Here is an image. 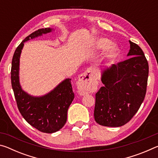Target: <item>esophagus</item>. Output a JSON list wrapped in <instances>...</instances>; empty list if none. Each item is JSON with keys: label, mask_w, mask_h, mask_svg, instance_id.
Returning a JSON list of instances; mask_svg holds the SVG:
<instances>
[{"label": "esophagus", "mask_w": 158, "mask_h": 158, "mask_svg": "<svg viewBox=\"0 0 158 158\" xmlns=\"http://www.w3.org/2000/svg\"><path fill=\"white\" fill-rule=\"evenodd\" d=\"M97 85L96 77L93 69H87L80 76L78 81V89L81 95L93 91Z\"/></svg>", "instance_id": "obj_1"}]
</instances>
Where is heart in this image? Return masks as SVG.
<instances>
[{
    "label": "heart",
    "mask_w": 158,
    "mask_h": 158,
    "mask_svg": "<svg viewBox=\"0 0 158 158\" xmlns=\"http://www.w3.org/2000/svg\"><path fill=\"white\" fill-rule=\"evenodd\" d=\"M112 45V42L107 38H100L95 41L94 46L97 49H108ZM118 49L116 47H113L110 51L109 54L113 56L117 52Z\"/></svg>",
    "instance_id": "heart-1"
}]
</instances>
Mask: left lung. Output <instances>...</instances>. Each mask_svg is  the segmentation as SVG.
I'll return each mask as SVG.
<instances>
[{
  "mask_svg": "<svg viewBox=\"0 0 158 158\" xmlns=\"http://www.w3.org/2000/svg\"><path fill=\"white\" fill-rule=\"evenodd\" d=\"M128 59L102 72L105 85L95 94L94 118L99 125L120 127L129 122L145 98L148 63L140 47L129 41Z\"/></svg>",
  "mask_w": 158,
  "mask_h": 158,
  "instance_id": "1",
  "label": "left lung"
}]
</instances>
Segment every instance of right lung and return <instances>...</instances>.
<instances>
[{"instance_id": "add662e5", "label": "right lung", "mask_w": 158, "mask_h": 158, "mask_svg": "<svg viewBox=\"0 0 158 158\" xmlns=\"http://www.w3.org/2000/svg\"><path fill=\"white\" fill-rule=\"evenodd\" d=\"M51 31L50 28L38 29L26 37L15 50L11 68L12 87L21 116L32 126L45 133L56 132L65 124L68 108L74 98L71 79L64 80L47 95L33 97L21 89L19 80V69L23 43Z\"/></svg>"}]
</instances>
